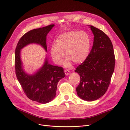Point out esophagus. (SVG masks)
Masks as SVG:
<instances>
[{
  "label": "esophagus",
  "mask_w": 130,
  "mask_h": 130,
  "mask_svg": "<svg viewBox=\"0 0 130 130\" xmlns=\"http://www.w3.org/2000/svg\"><path fill=\"white\" fill-rule=\"evenodd\" d=\"M64 72H65V73L66 76H68V75H69V74H70V71H69L68 70H67V69L64 70Z\"/></svg>",
  "instance_id": "1"
}]
</instances>
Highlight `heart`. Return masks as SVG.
Listing matches in <instances>:
<instances>
[{
	"instance_id": "1",
	"label": "heart",
	"mask_w": 130,
	"mask_h": 130,
	"mask_svg": "<svg viewBox=\"0 0 130 130\" xmlns=\"http://www.w3.org/2000/svg\"><path fill=\"white\" fill-rule=\"evenodd\" d=\"M90 48V40L84 32L69 31L60 34L51 49V55L57 64L62 62L64 54L67 59L66 67L71 63L79 64L83 63L88 57Z\"/></svg>"
}]
</instances>
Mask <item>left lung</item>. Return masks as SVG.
I'll use <instances>...</instances> for the list:
<instances>
[{"mask_svg": "<svg viewBox=\"0 0 130 130\" xmlns=\"http://www.w3.org/2000/svg\"><path fill=\"white\" fill-rule=\"evenodd\" d=\"M90 28L94 35L93 46L86 60L75 70L80 76L77 94L88 101L96 100L105 93L115 64L113 46L108 36L94 26Z\"/></svg>", "mask_w": 130, "mask_h": 130, "instance_id": "8db88e82", "label": "left lung"}]
</instances>
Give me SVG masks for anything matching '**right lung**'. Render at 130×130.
Segmentation results:
<instances>
[{"mask_svg":"<svg viewBox=\"0 0 130 130\" xmlns=\"http://www.w3.org/2000/svg\"><path fill=\"white\" fill-rule=\"evenodd\" d=\"M54 26L51 24L28 31L20 39L15 49V69L17 79L27 97L40 103H48L55 97L58 83L65 76L64 69L51 65L46 60L38 72L29 75L22 69L20 51L25 46L33 43L40 44L47 51L46 35Z\"/></svg>","mask_w":130,"mask_h":130,"instance_id":"obj_1","label":"right lung"}]
</instances>
